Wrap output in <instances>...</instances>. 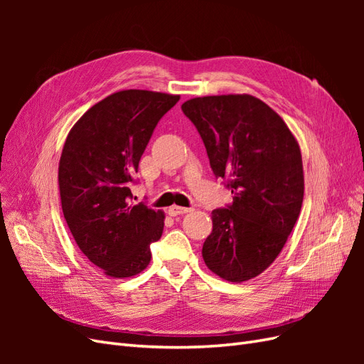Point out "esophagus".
Wrapping results in <instances>:
<instances>
[{
    "mask_svg": "<svg viewBox=\"0 0 364 364\" xmlns=\"http://www.w3.org/2000/svg\"><path fill=\"white\" fill-rule=\"evenodd\" d=\"M191 208H183V206H178V205H173L168 208V214L171 217H176V215H181V214H186L190 213Z\"/></svg>",
    "mask_w": 364,
    "mask_h": 364,
    "instance_id": "esophagus-1",
    "label": "esophagus"
}]
</instances>
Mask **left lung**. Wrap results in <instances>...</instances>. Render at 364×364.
Here are the masks:
<instances>
[{"label": "left lung", "mask_w": 364, "mask_h": 364, "mask_svg": "<svg viewBox=\"0 0 364 364\" xmlns=\"http://www.w3.org/2000/svg\"><path fill=\"white\" fill-rule=\"evenodd\" d=\"M234 202L211 213L206 267L225 281L258 277L278 258L301 214L299 142L273 109L249 94L196 97L182 105Z\"/></svg>", "instance_id": "obj_1"}]
</instances>
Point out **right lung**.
I'll return each instance as SVG.
<instances>
[{"label": "right lung", "mask_w": 364, "mask_h": 364, "mask_svg": "<svg viewBox=\"0 0 364 364\" xmlns=\"http://www.w3.org/2000/svg\"><path fill=\"white\" fill-rule=\"evenodd\" d=\"M181 95L118 91L73 126L59 161L63 217L77 246L111 278H130L151 258L165 214L132 202L130 183L158 121Z\"/></svg>", "instance_id": "1"}]
</instances>
